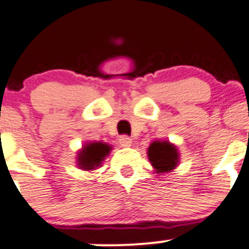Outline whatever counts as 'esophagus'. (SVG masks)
Returning a JSON list of instances; mask_svg holds the SVG:
<instances>
[{
    "instance_id": "esophagus-1",
    "label": "esophagus",
    "mask_w": 249,
    "mask_h": 249,
    "mask_svg": "<svg viewBox=\"0 0 249 249\" xmlns=\"http://www.w3.org/2000/svg\"><path fill=\"white\" fill-rule=\"evenodd\" d=\"M118 141H120V144L122 146H131V144H132L131 137H128V136H121Z\"/></svg>"
}]
</instances>
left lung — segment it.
Masks as SVG:
<instances>
[{"label": "left lung", "mask_w": 249, "mask_h": 249, "mask_svg": "<svg viewBox=\"0 0 249 249\" xmlns=\"http://www.w3.org/2000/svg\"><path fill=\"white\" fill-rule=\"evenodd\" d=\"M148 156L154 169L159 172L171 171L178 162L176 146L169 142H154L148 148Z\"/></svg>", "instance_id": "1"}]
</instances>
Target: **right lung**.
Instances as JSON below:
<instances>
[{
	"label": "right lung",
	"mask_w": 249,
	"mask_h": 249,
	"mask_svg": "<svg viewBox=\"0 0 249 249\" xmlns=\"http://www.w3.org/2000/svg\"><path fill=\"white\" fill-rule=\"evenodd\" d=\"M110 145L105 143H89L79 153L78 164L82 169L91 170L100 166L105 156L110 153Z\"/></svg>",
	"instance_id": "add662e5"
}]
</instances>
